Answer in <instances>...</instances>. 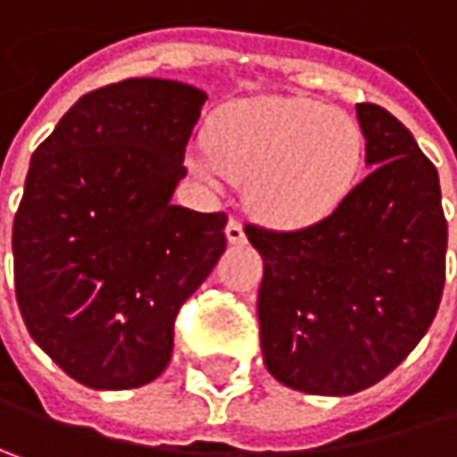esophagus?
<instances>
[{
    "mask_svg": "<svg viewBox=\"0 0 457 457\" xmlns=\"http://www.w3.org/2000/svg\"><path fill=\"white\" fill-rule=\"evenodd\" d=\"M225 235H228V243H232V245H243L245 243V229H243V225L237 220H229L228 228H225Z\"/></svg>",
    "mask_w": 457,
    "mask_h": 457,
    "instance_id": "34e87169",
    "label": "esophagus"
}]
</instances>
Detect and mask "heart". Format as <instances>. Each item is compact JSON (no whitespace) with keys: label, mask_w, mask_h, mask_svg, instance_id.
I'll list each match as a JSON object with an SVG mask.
<instances>
[{"label":"heart","mask_w":457,"mask_h":457,"mask_svg":"<svg viewBox=\"0 0 457 457\" xmlns=\"http://www.w3.org/2000/svg\"><path fill=\"white\" fill-rule=\"evenodd\" d=\"M209 145L187 154L190 172L214 187L225 178L245 183L248 212L282 232L329 220L363 162V133L351 114L282 96L229 106Z\"/></svg>","instance_id":"heart-1"}]
</instances>
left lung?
Wrapping results in <instances>:
<instances>
[{
    "instance_id": "8db88e82",
    "label": "left lung",
    "mask_w": 457,
    "mask_h": 457,
    "mask_svg": "<svg viewBox=\"0 0 457 457\" xmlns=\"http://www.w3.org/2000/svg\"><path fill=\"white\" fill-rule=\"evenodd\" d=\"M355 112L371 172L343 206L298 232L245 228L264 259V363L298 393L343 397L385 379L427 335L445 287L435 164L387 109Z\"/></svg>"
}]
</instances>
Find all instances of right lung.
Segmentation results:
<instances>
[{
    "mask_svg": "<svg viewBox=\"0 0 457 457\" xmlns=\"http://www.w3.org/2000/svg\"><path fill=\"white\" fill-rule=\"evenodd\" d=\"M206 99L128 78L80 96L30 156L12 225L18 306L36 345L91 390L167 369L175 316L225 253V214L172 204Z\"/></svg>",
    "mask_w": 457,
    "mask_h": 457,
    "instance_id": "1",
    "label": "right lung"
}]
</instances>
